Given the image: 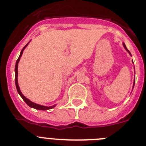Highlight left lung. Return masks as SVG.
Here are the masks:
<instances>
[{
  "label": "left lung",
  "instance_id": "left-lung-1",
  "mask_svg": "<svg viewBox=\"0 0 146 146\" xmlns=\"http://www.w3.org/2000/svg\"><path fill=\"white\" fill-rule=\"evenodd\" d=\"M123 45H124V47H125V49H126V50H127V52H128V53H129V54H130V55H131L130 52H129V50H128V49H127V47H126V45H125V43H123ZM132 62H133V61H132ZM135 81H134V85H133V88H134V85H135Z\"/></svg>",
  "mask_w": 146,
  "mask_h": 146
}]
</instances>
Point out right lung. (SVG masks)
I'll return each instance as SVG.
<instances>
[{
    "label": "right lung",
    "instance_id": "obj_1",
    "mask_svg": "<svg viewBox=\"0 0 146 146\" xmlns=\"http://www.w3.org/2000/svg\"><path fill=\"white\" fill-rule=\"evenodd\" d=\"M28 44H29V42H28V43L27 44V45H25V47H24L23 48H22L21 53H20L18 59H17V62H16V66H15V83H16V87H17V91H18L19 94L20 95V96L22 98V99L25 101V102L26 103V104H27L29 106L31 107V108H34V109H37V110H48V109H53V108H54V107L56 106V105H53V106H52L48 107V106H45L39 105V104H35V103L32 102L31 101H29V99H27V98L25 97V96H24L22 93H21V90H20L19 86V85H18V80H17V77H18V64H19V60H20V58H21V55H22V53H23L24 50H25V48L27 46Z\"/></svg>",
    "mask_w": 146,
    "mask_h": 146
}]
</instances>
